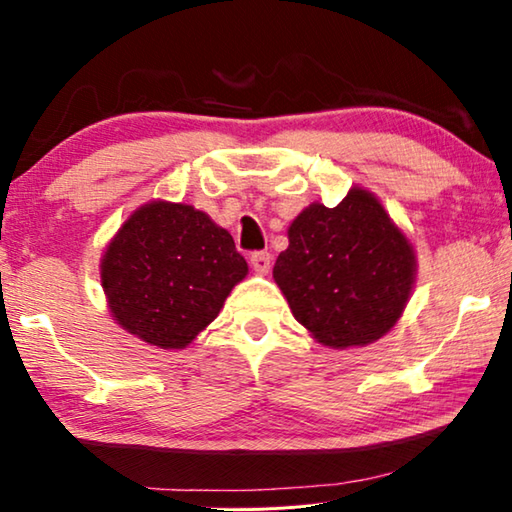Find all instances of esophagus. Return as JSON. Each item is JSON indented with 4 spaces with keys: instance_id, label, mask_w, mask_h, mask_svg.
Returning <instances> with one entry per match:
<instances>
[{
    "instance_id": "obj_1",
    "label": "esophagus",
    "mask_w": 512,
    "mask_h": 512,
    "mask_svg": "<svg viewBox=\"0 0 512 512\" xmlns=\"http://www.w3.org/2000/svg\"><path fill=\"white\" fill-rule=\"evenodd\" d=\"M271 253H266V250H257V253L250 255V266L255 268V273L259 275H266L271 271Z\"/></svg>"
}]
</instances>
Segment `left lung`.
<instances>
[{"instance_id":"obj_1","label":"left lung","mask_w":512,"mask_h":512,"mask_svg":"<svg viewBox=\"0 0 512 512\" xmlns=\"http://www.w3.org/2000/svg\"><path fill=\"white\" fill-rule=\"evenodd\" d=\"M413 275L409 239L366 189L336 207L309 205L273 268L293 316L329 348L384 336L406 307Z\"/></svg>"}]
</instances>
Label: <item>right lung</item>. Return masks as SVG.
<instances>
[{"label": "right lung", "instance_id": "1", "mask_svg": "<svg viewBox=\"0 0 512 512\" xmlns=\"http://www.w3.org/2000/svg\"><path fill=\"white\" fill-rule=\"evenodd\" d=\"M246 273L230 232L192 205L162 201L140 207L101 262L112 316L162 350L192 343Z\"/></svg>", "mask_w": 512, "mask_h": 512}]
</instances>
